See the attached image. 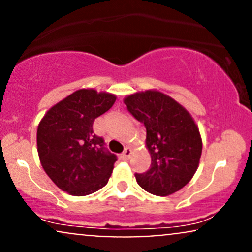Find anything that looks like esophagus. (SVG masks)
I'll return each mask as SVG.
<instances>
[{"instance_id": "1", "label": "esophagus", "mask_w": 252, "mask_h": 252, "mask_svg": "<svg viewBox=\"0 0 252 252\" xmlns=\"http://www.w3.org/2000/svg\"><path fill=\"white\" fill-rule=\"evenodd\" d=\"M131 153H132V150L129 148V147H126V149H124V152L122 153V154H121V158H123V160H129V158H130V155H131Z\"/></svg>"}]
</instances>
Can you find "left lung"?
Here are the masks:
<instances>
[{"mask_svg": "<svg viewBox=\"0 0 252 252\" xmlns=\"http://www.w3.org/2000/svg\"><path fill=\"white\" fill-rule=\"evenodd\" d=\"M124 103L146 126V143L152 156L150 168L135 173L137 184L155 195L178 192L193 178L201 156V137L192 116L158 91L138 92L126 97Z\"/></svg>", "mask_w": 252, "mask_h": 252, "instance_id": "left-lung-1", "label": "left lung"}]
</instances>
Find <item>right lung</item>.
<instances>
[{
    "label": "right lung",
    "mask_w": 252,
    "mask_h": 252,
    "mask_svg": "<svg viewBox=\"0 0 252 252\" xmlns=\"http://www.w3.org/2000/svg\"><path fill=\"white\" fill-rule=\"evenodd\" d=\"M115 100L106 92L78 90L43 116L37 126V153L46 174L60 189L83 196L108 184L117 156L94 134V122Z\"/></svg>",
    "instance_id": "right-lung-1"
}]
</instances>
